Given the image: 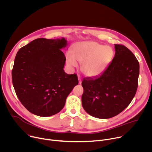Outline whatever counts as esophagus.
<instances>
[{
  "label": "esophagus",
  "instance_id": "obj_1",
  "mask_svg": "<svg viewBox=\"0 0 152 152\" xmlns=\"http://www.w3.org/2000/svg\"><path fill=\"white\" fill-rule=\"evenodd\" d=\"M78 80H79V83L80 84L82 82V78L79 75H78Z\"/></svg>",
  "mask_w": 152,
  "mask_h": 152
}]
</instances>
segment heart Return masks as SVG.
I'll return each instance as SVG.
<instances>
[{
    "instance_id": "heart-1",
    "label": "heart",
    "mask_w": 152,
    "mask_h": 152,
    "mask_svg": "<svg viewBox=\"0 0 152 152\" xmlns=\"http://www.w3.org/2000/svg\"><path fill=\"white\" fill-rule=\"evenodd\" d=\"M72 54H66V63L70 69L82 64V73L87 77L100 76L111 62L114 52L110 46H103L94 41H82L75 43L72 48Z\"/></svg>"
}]
</instances>
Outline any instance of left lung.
Wrapping results in <instances>:
<instances>
[{
    "mask_svg": "<svg viewBox=\"0 0 152 152\" xmlns=\"http://www.w3.org/2000/svg\"><path fill=\"white\" fill-rule=\"evenodd\" d=\"M115 56L99 76L84 79L82 104L93 117L106 119L116 116L131 103L138 87L140 64L126 46L115 44Z\"/></svg>",
    "mask_w": 152,
    "mask_h": 152,
    "instance_id": "1",
    "label": "left lung"
}]
</instances>
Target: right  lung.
Segmentation results:
<instances>
[{"label":"right lung","mask_w":152,"mask_h":152,"mask_svg":"<svg viewBox=\"0 0 152 152\" xmlns=\"http://www.w3.org/2000/svg\"><path fill=\"white\" fill-rule=\"evenodd\" d=\"M67 45L64 38H37L17 52L12 70L16 95L27 110L40 116L58 113L73 88L77 75L64 71L66 56L61 50Z\"/></svg>","instance_id":"obj_1"}]
</instances>
